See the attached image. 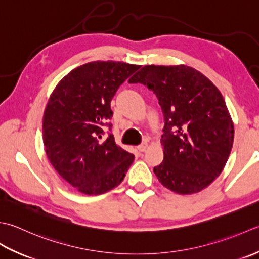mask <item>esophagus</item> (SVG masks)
Instances as JSON below:
<instances>
[{
    "label": "esophagus",
    "mask_w": 259,
    "mask_h": 259,
    "mask_svg": "<svg viewBox=\"0 0 259 259\" xmlns=\"http://www.w3.org/2000/svg\"><path fill=\"white\" fill-rule=\"evenodd\" d=\"M147 146H149V144L146 143V142H144V143H142L141 145H139L137 146V150H139L140 152H144V151H146V149H147Z\"/></svg>",
    "instance_id": "34e87169"
}]
</instances>
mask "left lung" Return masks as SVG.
I'll list each match as a JSON object with an SVG mask.
<instances>
[{"instance_id":"obj_1","label":"left lung","mask_w":259,"mask_h":259,"mask_svg":"<svg viewBox=\"0 0 259 259\" xmlns=\"http://www.w3.org/2000/svg\"><path fill=\"white\" fill-rule=\"evenodd\" d=\"M128 82L153 91L164 116V159L153 170L159 181L179 194L207 188L223 172L234 143V123L219 89L184 65L144 66Z\"/></svg>"}]
</instances>
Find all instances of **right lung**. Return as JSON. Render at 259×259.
<instances>
[{"instance_id":"right-lung-1","label":"right lung","mask_w":259,"mask_h":259,"mask_svg":"<svg viewBox=\"0 0 259 259\" xmlns=\"http://www.w3.org/2000/svg\"><path fill=\"white\" fill-rule=\"evenodd\" d=\"M120 61H93L63 77L47 104L42 135L47 156L59 176L79 192L97 196L117 187L134 161L115 143L102 140L112 118L110 102L139 69Z\"/></svg>"}]
</instances>
